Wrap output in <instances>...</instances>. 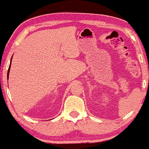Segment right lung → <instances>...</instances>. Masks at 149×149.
I'll return each instance as SVG.
<instances>
[{"instance_id": "right-lung-1", "label": "right lung", "mask_w": 149, "mask_h": 149, "mask_svg": "<svg viewBox=\"0 0 149 149\" xmlns=\"http://www.w3.org/2000/svg\"><path fill=\"white\" fill-rule=\"evenodd\" d=\"M11 63H11H10V64H9V69H8V72H7V77H9V70H10Z\"/></svg>"}]
</instances>
